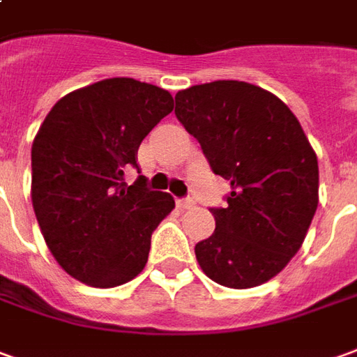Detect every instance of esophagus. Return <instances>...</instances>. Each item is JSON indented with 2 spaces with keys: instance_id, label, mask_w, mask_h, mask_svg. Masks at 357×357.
Listing matches in <instances>:
<instances>
[{
  "instance_id": "esophagus-1",
  "label": "esophagus",
  "mask_w": 357,
  "mask_h": 357,
  "mask_svg": "<svg viewBox=\"0 0 357 357\" xmlns=\"http://www.w3.org/2000/svg\"><path fill=\"white\" fill-rule=\"evenodd\" d=\"M194 200L192 198H181V200H176V206L181 208V210H190V208H194Z\"/></svg>"
}]
</instances>
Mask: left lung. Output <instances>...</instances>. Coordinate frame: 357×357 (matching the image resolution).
I'll return each mask as SVG.
<instances>
[{
	"mask_svg": "<svg viewBox=\"0 0 357 357\" xmlns=\"http://www.w3.org/2000/svg\"><path fill=\"white\" fill-rule=\"evenodd\" d=\"M174 114L211 171L231 181L215 231L196 245L206 276L249 289L278 276L305 241L319 206V163L296 114L270 91L211 81L178 91Z\"/></svg>",
	"mask_w": 357,
	"mask_h": 357,
	"instance_id": "8db88e82",
	"label": "left lung"
}]
</instances>
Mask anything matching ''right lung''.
Here are the masks:
<instances>
[{
  "label": "right lung",
  "mask_w": 357,
  "mask_h": 357,
  "mask_svg": "<svg viewBox=\"0 0 357 357\" xmlns=\"http://www.w3.org/2000/svg\"><path fill=\"white\" fill-rule=\"evenodd\" d=\"M173 110L169 91L132 77L68 93L33 142L31 198L48 249L71 278L116 287L144 270L151 233L174 198L124 183L137 147ZM137 167V165H136Z\"/></svg>",
  "instance_id": "right-lung-1"
}]
</instances>
